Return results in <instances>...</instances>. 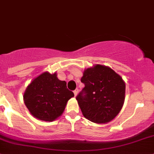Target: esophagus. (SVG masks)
Segmentation results:
<instances>
[{"label":"esophagus","mask_w":154,"mask_h":154,"mask_svg":"<svg viewBox=\"0 0 154 154\" xmlns=\"http://www.w3.org/2000/svg\"><path fill=\"white\" fill-rule=\"evenodd\" d=\"M77 92H78V89H75L74 91V96H77Z\"/></svg>","instance_id":"esophagus-1"}]
</instances>
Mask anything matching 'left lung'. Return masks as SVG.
<instances>
[{
    "instance_id": "1",
    "label": "left lung",
    "mask_w": 154,
    "mask_h": 154,
    "mask_svg": "<svg viewBox=\"0 0 154 154\" xmlns=\"http://www.w3.org/2000/svg\"><path fill=\"white\" fill-rule=\"evenodd\" d=\"M81 82L85 86L76 99L84 117L97 124L112 120L125 101L126 86L122 77L110 68L96 65L85 70Z\"/></svg>"
}]
</instances>
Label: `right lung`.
I'll return each instance as SVG.
<instances>
[{
    "instance_id": "right-lung-1",
    "label": "right lung",
    "mask_w": 154,
    "mask_h": 154,
    "mask_svg": "<svg viewBox=\"0 0 154 154\" xmlns=\"http://www.w3.org/2000/svg\"><path fill=\"white\" fill-rule=\"evenodd\" d=\"M74 96L73 91L67 88L66 82L59 80L56 73L45 72L27 86L24 100L34 117L53 122L61 116L68 100Z\"/></svg>"
}]
</instances>
